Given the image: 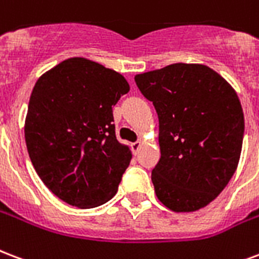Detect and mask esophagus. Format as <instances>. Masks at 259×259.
Here are the masks:
<instances>
[{
    "label": "esophagus",
    "instance_id": "esophagus-1",
    "mask_svg": "<svg viewBox=\"0 0 259 259\" xmlns=\"http://www.w3.org/2000/svg\"><path fill=\"white\" fill-rule=\"evenodd\" d=\"M141 147H143V143H141L140 140H138V141H136V143L132 144V151H133L134 155H137L138 151L141 149Z\"/></svg>",
    "mask_w": 259,
    "mask_h": 259
}]
</instances>
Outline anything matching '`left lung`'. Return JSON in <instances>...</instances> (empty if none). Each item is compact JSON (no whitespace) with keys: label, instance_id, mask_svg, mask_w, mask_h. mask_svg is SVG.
I'll use <instances>...</instances> for the list:
<instances>
[{"label":"left lung","instance_id":"obj_1","mask_svg":"<svg viewBox=\"0 0 259 259\" xmlns=\"http://www.w3.org/2000/svg\"><path fill=\"white\" fill-rule=\"evenodd\" d=\"M159 116L157 198L174 212L212 202L239 163L244 116L238 95L205 65L172 64L134 77Z\"/></svg>","mask_w":259,"mask_h":259}]
</instances>
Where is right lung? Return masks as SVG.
<instances>
[{
  "mask_svg": "<svg viewBox=\"0 0 259 259\" xmlns=\"http://www.w3.org/2000/svg\"><path fill=\"white\" fill-rule=\"evenodd\" d=\"M125 77L85 58H69L39 77L24 134L33 168L59 200L81 209L116 194L132 152L115 136L112 106Z\"/></svg>",
  "mask_w": 259,
  "mask_h": 259,
  "instance_id": "add662e5",
  "label": "right lung"
}]
</instances>
